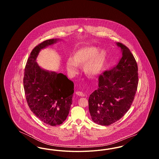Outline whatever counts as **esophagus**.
I'll list each match as a JSON object with an SVG mask.
<instances>
[{
    "label": "esophagus",
    "instance_id": "34e87169",
    "mask_svg": "<svg viewBox=\"0 0 159 159\" xmlns=\"http://www.w3.org/2000/svg\"><path fill=\"white\" fill-rule=\"evenodd\" d=\"M76 94L77 95H79V96H80V97H84L85 96V94L83 93V92H80V91H77L76 92Z\"/></svg>",
    "mask_w": 159,
    "mask_h": 159
}]
</instances>
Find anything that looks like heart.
I'll use <instances>...</instances> for the list:
<instances>
[{
    "label": "heart",
    "instance_id": "heart-1",
    "mask_svg": "<svg viewBox=\"0 0 159 159\" xmlns=\"http://www.w3.org/2000/svg\"><path fill=\"white\" fill-rule=\"evenodd\" d=\"M107 60L105 50L99 51L98 47L87 46L77 50L73 58H68L66 65L68 72L75 74L78 65L83 66L86 75L90 77L98 76L104 67Z\"/></svg>",
    "mask_w": 159,
    "mask_h": 159
}]
</instances>
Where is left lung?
Returning a JSON list of instances; mask_svg holds the SVG:
<instances>
[{
	"mask_svg": "<svg viewBox=\"0 0 159 159\" xmlns=\"http://www.w3.org/2000/svg\"><path fill=\"white\" fill-rule=\"evenodd\" d=\"M122 57L113 68L98 77V86L89 98V110L95 123L108 126L120 120L132 105L138 84V65L127 46L117 42Z\"/></svg>",
	"mask_w": 159,
	"mask_h": 159,
	"instance_id": "1",
	"label": "left lung"
}]
</instances>
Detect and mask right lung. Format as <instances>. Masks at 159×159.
Masks as SVG:
<instances>
[{
  "mask_svg": "<svg viewBox=\"0 0 159 159\" xmlns=\"http://www.w3.org/2000/svg\"><path fill=\"white\" fill-rule=\"evenodd\" d=\"M57 40H46L32 50L23 78L25 98L31 111L51 126L60 125L66 120L74 93V83L67 76L46 71L36 62L40 51Z\"/></svg>",
  "mask_w": 159,
  "mask_h": 159,
  "instance_id": "1",
  "label": "right lung"
}]
</instances>
